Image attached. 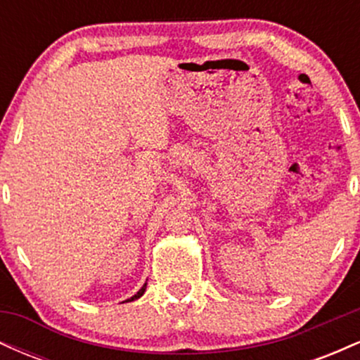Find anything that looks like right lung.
I'll return each mask as SVG.
<instances>
[{"mask_svg": "<svg viewBox=\"0 0 360 360\" xmlns=\"http://www.w3.org/2000/svg\"><path fill=\"white\" fill-rule=\"evenodd\" d=\"M146 288H147V283H146V284H143V286L139 289V292H137V295H134V296H131V298H130V300H127V301H134V300H139V298H140V296H142V295H143V292H146Z\"/></svg>", "mask_w": 360, "mask_h": 360, "instance_id": "right-lung-1", "label": "right lung"}]
</instances>
